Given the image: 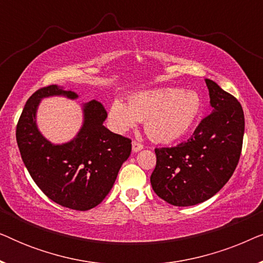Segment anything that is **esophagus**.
<instances>
[{"instance_id":"esophagus-1","label":"esophagus","mask_w":263,"mask_h":263,"mask_svg":"<svg viewBox=\"0 0 263 263\" xmlns=\"http://www.w3.org/2000/svg\"><path fill=\"white\" fill-rule=\"evenodd\" d=\"M132 146H133V151H134V152H139V151H141L143 148L142 143L135 141V140L132 142Z\"/></svg>"}]
</instances>
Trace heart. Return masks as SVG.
I'll return each instance as SVG.
<instances>
[{"instance_id":"heart-1","label":"heart","mask_w":263,"mask_h":263,"mask_svg":"<svg viewBox=\"0 0 263 263\" xmlns=\"http://www.w3.org/2000/svg\"><path fill=\"white\" fill-rule=\"evenodd\" d=\"M201 98L195 91L159 88L133 95L128 106L116 99L110 106V120L118 132H127L136 122H145L146 134L153 141L172 142L195 123Z\"/></svg>"}]
</instances>
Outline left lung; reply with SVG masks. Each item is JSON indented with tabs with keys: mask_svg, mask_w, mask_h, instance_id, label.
Wrapping results in <instances>:
<instances>
[{
	"mask_svg": "<svg viewBox=\"0 0 263 263\" xmlns=\"http://www.w3.org/2000/svg\"><path fill=\"white\" fill-rule=\"evenodd\" d=\"M212 112L186 141L154 149L151 184L160 199L178 207L215 195L231 178L243 146L244 114L237 98L206 79Z\"/></svg>",
	"mask_w": 263,
	"mask_h": 263,
	"instance_id": "left-lung-1",
	"label": "left lung"
}]
</instances>
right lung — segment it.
<instances>
[{"label": "right lung", "mask_w": 263, "mask_h": 263, "mask_svg": "<svg viewBox=\"0 0 263 263\" xmlns=\"http://www.w3.org/2000/svg\"><path fill=\"white\" fill-rule=\"evenodd\" d=\"M77 98V93L49 85L35 91L26 102L16 124L21 158L38 188L63 207L87 211L98 206L112 188L122 164L132 152V140L103 125L107 112L98 100L84 107L85 122L77 138L53 145L35 125L39 100L49 96Z\"/></svg>", "instance_id": "right-lung-1"}]
</instances>
